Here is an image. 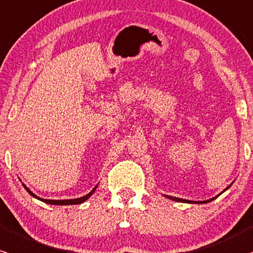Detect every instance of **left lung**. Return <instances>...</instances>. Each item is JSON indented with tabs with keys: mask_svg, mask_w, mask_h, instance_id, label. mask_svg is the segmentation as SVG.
<instances>
[{
	"mask_svg": "<svg viewBox=\"0 0 253 253\" xmlns=\"http://www.w3.org/2000/svg\"><path fill=\"white\" fill-rule=\"evenodd\" d=\"M233 184V182H232ZM232 184H230L228 187L226 188V190H223V192L224 191H227L228 190V188L230 187V186H232ZM222 193V192H221ZM220 193V194H221ZM220 194H218V196H220ZM218 196H216V197H213V198H211V199H208V201H202V202H196V201H187V199H182V198H177V197H171V196H165V197H167L168 199H171V201H174V202H181V203H192V204H205V203H209V202H211V201H213V199L215 198H217Z\"/></svg>",
	"mask_w": 253,
	"mask_h": 253,
	"instance_id": "left-lung-1",
	"label": "left lung"
}]
</instances>
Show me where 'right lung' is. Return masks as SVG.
Here are the masks:
<instances>
[{"label":"right lung","instance_id":"obj_1","mask_svg":"<svg viewBox=\"0 0 253 253\" xmlns=\"http://www.w3.org/2000/svg\"><path fill=\"white\" fill-rule=\"evenodd\" d=\"M23 186H24L25 190H26L27 192L31 194L32 197H35L36 199H40V201L44 202V203H46V204H52V205H73V204H82V203H84L85 201H87V199L90 198L91 196H92L93 192H95L97 186H98V185H96L95 187H93V190L91 191L90 193L86 194V196H83V197H80V198H76V199H62V201H54V199H43V198H40V197L36 196V194L33 193L29 187H26V186H25L24 184H23Z\"/></svg>","mask_w":253,"mask_h":253}]
</instances>
